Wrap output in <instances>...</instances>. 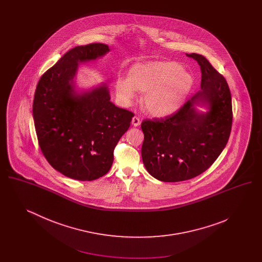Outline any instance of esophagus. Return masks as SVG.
I'll return each instance as SVG.
<instances>
[{
	"instance_id": "34e87169",
	"label": "esophagus",
	"mask_w": 262,
	"mask_h": 262,
	"mask_svg": "<svg viewBox=\"0 0 262 262\" xmlns=\"http://www.w3.org/2000/svg\"><path fill=\"white\" fill-rule=\"evenodd\" d=\"M132 124L134 126H138V125H140V119L138 118V117H134L133 118V120H132Z\"/></svg>"
}]
</instances>
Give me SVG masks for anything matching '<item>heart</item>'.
<instances>
[{
  "label": "heart",
  "mask_w": 262,
  "mask_h": 262,
  "mask_svg": "<svg viewBox=\"0 0 262 262\" xmlns=\"http://www.w3.org/2000/svg\"><path fill=\"white\" fill-rule=\"evenodd\" d=\"M193 82L192 75L176 62H140L129 70L128 77H117L115 91L124 106L134 102L136 90L144 93V110L153 117L166 118L184 106Z\"/></svg>",
  "instance_id": "b5f03b06"
}]
</instances>
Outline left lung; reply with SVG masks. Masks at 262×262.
<instances>
[{
    "label": "left lung",
    "instance_id": "1",
    "mask_svg": "<svg viewBox=\"0 0 262 262\" xmlns=\"http://www.w3.org/2000/svg\"><path fill=\"white\" fill-rule=\"evenodd\" d=\"M187 56L200 66V91L174 115L141 123L143 164L152 177L166 183L206 171L224 149L232 128V98L224 76L203 56Z\"/></svg>",
    "mask_w": 262,
    "mask_h": 262
}]
</instances>
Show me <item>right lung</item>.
Here are the masks:
<instances>
[{"label": "right lung", "instance_id": "obj_1", "mask_svg": "<svg viewBox=\"0 0 262 262\" xmlns=\"http://www.w3.org/2000/svg\"><path fill=\"white\" fill-rule=\"evenodd\" d=\"M109 52L102 43L75 47L36 86L32 113L40 148L55 170L71 179L93 181L107 174L114 149L135 116L111 102L107 83L88 89L77 85L79 64Z\"/></svg>", "mask_w": 262, "mask_h": 262}]
</instances>
